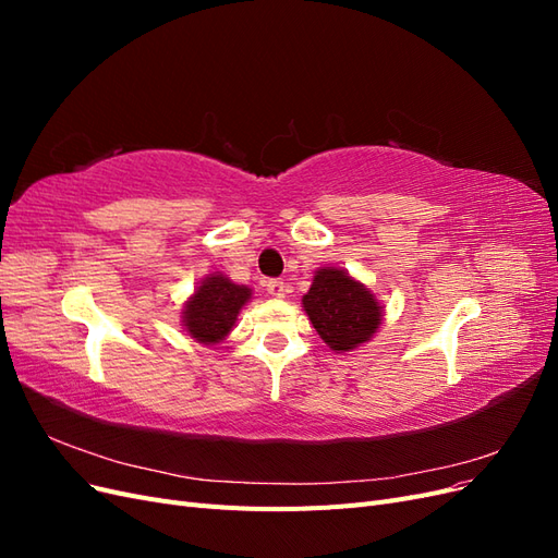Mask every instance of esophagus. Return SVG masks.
Returning a JSON list of instances; mask_svg holds the SVG:
<instances>
[{"instance_id": "1", "label": "esophagus", "mask_w": 558, "mask_h": 558, "mask_svg": "<svg viewBox=\"0 0 558 558\" xmlns=\"http://www.w3.org/2000/svg\"><path fill=\"white\" fill-rule=\"evenodd\" d=\"M267 293L272 298H283L286 293H289V289H286V283L281 279H269L267 281Z\"/></svg>"}]
</instances>
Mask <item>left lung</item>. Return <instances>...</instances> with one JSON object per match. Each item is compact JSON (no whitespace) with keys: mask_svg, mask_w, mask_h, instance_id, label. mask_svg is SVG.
<instances>
[{"mask_svg":"<svg viewBox=\"0 0 558 558\" xmlns=\"http://www.w3.org/2000/svg\"><path fill=\"white\" fill-rule=\"evenodd\" d=\"M302 305L320 340L332 351L356 349L381 324V307L375 295L337 267L318 269Z\"/></svg>","mask_w":558,"mask_h":558,"instance_id":"1","label":"left lung"}]
</instances>
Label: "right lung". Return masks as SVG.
<instances>
[{
  "label": "right lung",
  "mask_w": 558,
  "mask_h": 558,
  "mask_svg": "<svg viewBox=\"0 0 558 558\" xmlns=\"http://www.w3.org/2000/svg\"><path fill=\"white\" fill-rule=\"evenodd\" d=\"M251 291L232 283L223 275H211L202 281L195 295L185 302L183 326L202 344H216L232 330L240 310L246 305Z\"/></svg>",
  "instance_id": "right-lung-1"
}]
</instances>
